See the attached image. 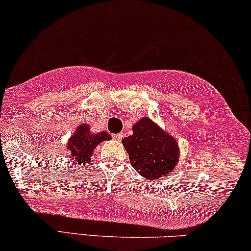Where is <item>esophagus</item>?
<instances>
[{
	"label": "esophagus",
	"mask_w": 251,
	"mask_h": 251,
	"mask_svg": "<svg viewBox=\"0 0 251 251\" xmlns=\"http://www.w3.org/2000/svg\"><path fill=\"white\" fill-rule=\"evenodd\" d=\"M112 138L115 139V140H117V141H120L123 139V134H122V133H118V134H113Z\"/></svg>",
	"instance_id": "1"
}]
</instances>
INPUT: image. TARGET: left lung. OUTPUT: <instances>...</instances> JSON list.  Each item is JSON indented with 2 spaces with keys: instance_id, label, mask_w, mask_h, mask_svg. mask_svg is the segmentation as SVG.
Masks as SVG:
<instances>
[{
  "instance_id": "obj_1",
  "label": "left lung",
  "mask_w": 251,
  "mask_h": 251,
  "mask_svg": "<svg viewBox=\"0 0 251 251\" xmlns=\"http://www.w3.org/2000/svg\"><path fill=\"white\" fill-rule=\"evenodd\" d=\"M132 128L133 134L122 140L132 167L148 180L167 178L178 163V142L149 117Z\"/></svg>"
}]
</instances>
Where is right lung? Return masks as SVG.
<instances>
[{
    "instance_id": "add662e5",
    "label": "right lung",
    "mask_w": 251,
    "mask_h": 251,
    "mask_svg": "<svg viewBox=\"0 0 251 251\" xmlns=\"http://www.w3.org/2000/svg\"><path fill=\"white\" fill-rule=\"evenodd\" d=\"M111 135L105 131L93 133L89 124H80L73 133V135L68 139L66 149H67L69 157L74 158L75 162L81 166L88 164L91 161V155L94 154L95 148L100 142L110 140Z\"/></svg>"
}]
</instances>
